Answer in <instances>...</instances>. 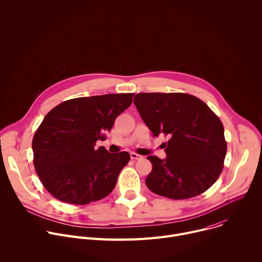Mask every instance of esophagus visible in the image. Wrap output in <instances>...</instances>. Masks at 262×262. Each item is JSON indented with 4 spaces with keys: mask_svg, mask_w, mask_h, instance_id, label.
Masks as SVG:
<instances>
[{
    "mask_svg": "<svg viewBox=\"0 0 262 262\" xmlns=\"http://www.w3.org/2000/svg\"><path fill=\"white\" fill-rule=\"evenodd\" d=\"M130 159L134 160V161H137V160H141L142 159V156L136 154V152H130Z\"/></svg>",
    "mask_w": 262,
    "mask_h": 262,
    "instance_id": "esophagus-1",
    "label": "esophagus"
}]
</instances>
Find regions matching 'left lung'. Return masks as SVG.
Segmentation results:
<instances>
[{
  "label": "left lung",
  "mask_w": 262,
  "mask_h": 262,
  "mask_svg": "<svg viewBox=\"0 0 262 262\" xmlns=\"http://www.w3.org/2000/svg\"><path fill=\"white\" fill-rule=\"evenodd\" d=\"M134 103L154 137L170 138L165 160L147 158L152 164L145 180L148 189L174 200L208 190L223 170L227 151L223 124L210 107L186 93H139Z\"/></svg>",
  "instance_id": "1"
}]
</instances>
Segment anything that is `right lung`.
Segmentation results:
<instances>
[{"instance_id":"obj_1","label":"right lung","mask_w":262,"mask_h":262,"mask_svg":"<svg viewBox=\"0 0 262 262\" xmlns=\"http://www.w3.org/2000/svg\"><path fill=\"white\" fill-rule=\"evenodd\" d=\"M135 93L79 97L51 110L37 128L32 148L34 167L56 199L85 205L106 197L129 162L128 152L110 154L96 141L105 139Z\"/></svg>"}]
</instances>
